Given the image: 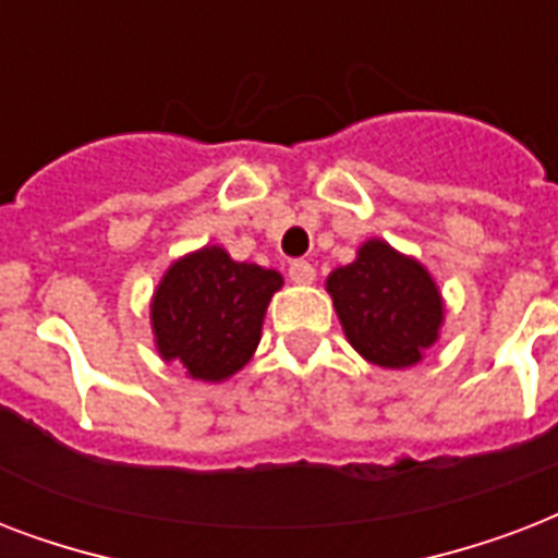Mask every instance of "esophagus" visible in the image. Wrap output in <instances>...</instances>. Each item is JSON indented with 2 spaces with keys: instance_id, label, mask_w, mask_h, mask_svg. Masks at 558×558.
Segmentation results:
<instances>
[{
  "instance_id": "34e87169",
  "label": "esophagus",
  "mask_w": 558,
  "mask_h": 558,
  "mask_svg": "<svg viewBox=\"0 0 558 558\" xmlns=\"http://www.w3.org/2000/svg\"><path fill=\"white\" fill-rule=\"evenodd\" d=\"M289 278L295 280V283H313V280H315L313 263L292 260V263H289Z\"/></svg>"
}]
</instances>
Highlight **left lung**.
<instances>
[{
    "label": "left lung",
    "mask_w": 558,
    "mask_h": 558,
    "mask_svg": "<svg viewBox=\"0 0 558 558\" xmlns=\"http://www.w3.org/2000/svg\"><path fill=\"white\" fill-rule=\"evenodd\" d=\"M327 292L348 341L373 365H416L440 336V289L423 263L385 240H367L356 260L327 278Z\"/></svg>",
    "instance_id": "left-lung-1"
}]
</instances>
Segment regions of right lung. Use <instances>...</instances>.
<instances>
[{
    "label": "right lung",
    "mask_w": 558,
    "mask_h": 558,
    "mask_svg": "<svg viewBox=\"0 0 558 558\" xmlns=\"http://www.w3.org/2000/svg\"><path fill=\"white\" fill-rule=\"evenodd\" d=\"M280 287L278 271L231 260L219 245L185 254L165 271L150 304L161 359L182 362L202 381L234 376L260 344L263 315Z\"/></svg>",
    "instance_id": "obj_1"
}]
</instances>
